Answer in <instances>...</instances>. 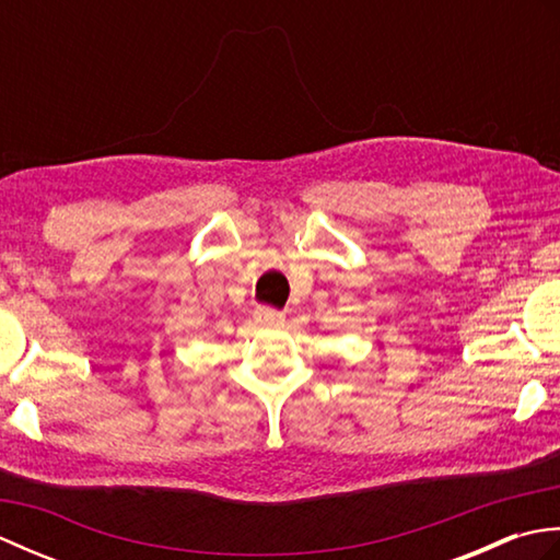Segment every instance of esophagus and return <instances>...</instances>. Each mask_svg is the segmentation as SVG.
I'll return each mask as SVG.
<instances>
[{"instance_id":"obj_1","label":"esophagus","mask_w":560,"mask_h":560,"mask_svg":"<svg viewBox=\"0 0 560 560\" xmlns=\"http://www.w3.org/2000/svg\"><path fill=\"white\" fill-rule=\"evenodd\" d=\"M257 319H259V323H265V325H283V315L277 313V311H271V307H259Z\"/></svg>"}]
</instances>
